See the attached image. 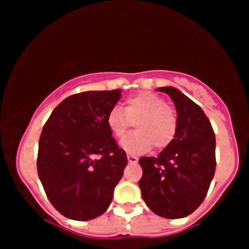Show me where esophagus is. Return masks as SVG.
Here are the masks:
<instances>
[{"instance_id": "esophagus-1", "label": "esophagus", "mask_w": 249, "mask_h": 249, "mask_svg": "<svg viewBox=\"0 0 249 249\" xmlns=\"http://www.w3.org/2000/svg\"><path fill=\"white\" fill-rule=\"evenodd\" d=\"M127 161L130 162V164H136L137 161H139V158L137 157H135V155H130V154H127Z\"/></svg>"}]
</instances>
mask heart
<instances>
[{
	"label": "heart",
	"instance_id": "1",
	"mask_svg": "<svg viewBox=\"0 0 249 249\" xmlns=\"http://www.w3.org/2000/svg\"><path fill=\"white\" fill-rule=\"evenodd\" d=\"M107 126L115 139L122 140L136 125L137 130L123 140L126 152L139 154L154 145L164 149L175 140L178 131V114L173 107L166 105L159 95L142 91L125 100L124 109L113 107L107 114Z\"/></svg>",
	"mask_w": 249,
	"mask_h": 249
}]
</instances>
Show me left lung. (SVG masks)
Listing matches in <instances>:
<instances>
[{"label": "left lung", "instance_id": "8db88e82", "mask_svg": "<svg viewBox=\"0 0 249 249\" xmlns=\"http://www.w3.org/2000/svg\"><path fill=\"white\" fill-rule=\"evenodd\" d=\"M158 90L170 95L175 104L178 131L157 158H141L139 185L155 214L176 219L194 212L207 195L215 171V136L199 105L173 87Z\"/></svg>", "mask_w": 249, "mask_h": 249}]
</instances>
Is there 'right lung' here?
<instances>
[{"label": "right lung", "instance_id": "add662e5", "mask_svg": "<svg viewBox=\"0 0 249 249\" xmlns=\"http://www.w3.org/2000/svg\"><path fill=\"white\" fill-rule=\"evenodd\" d=\"M120 90L74 94L57 105L42 130L37 172L65 217L90 220L108 208L127 159L107 126Z\"/></svg>", "mask_w": 249, "mask_h": 249}]
</instances>
